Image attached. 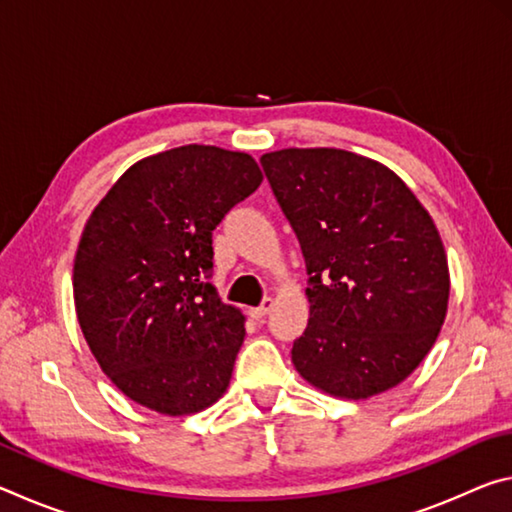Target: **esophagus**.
<instances>
[{
    "label": "esophagus",
    "mask_w": 512,
    "mask_h": 512,
    "mask_svg": "<svg viewBox=\"0 0 512 512\" xmlns=\"http://www.w3.org/2000/svg\"><path fill=\"white\" fill-rule=\"evenodd\" d=\"M271 309H273V298H266V300L262 302V305L255 307V309H250V316H253L255 320H264L266 314H268V311H271Z\"/></svg>",
    "instance_id": "34e87169"
}]
</instances>
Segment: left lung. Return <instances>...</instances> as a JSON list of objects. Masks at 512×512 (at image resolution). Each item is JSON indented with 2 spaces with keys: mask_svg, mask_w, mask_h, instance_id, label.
I'll use <instances>...</instances> for the list:
<instances>
[{
  "mask_svg": "<svg viewBox=\"0 0 512 512\" xmlns=\"http://www.w3.org/2000/svg\"><path fill=\"white\" fill-rule=\"evenodd\" d=\"M307 264L309 325L291 361L318 391L368 400L427 357L447 316L443 239L384 164L343 149L262 155Z\"/></svg>",
  "mask_w": 512,
  "mask_h": 512,
  "instance_id": "8db88e82",
  "label": "left lung"
}]
</instances>
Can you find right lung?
<instances>
[{
  "label": "right lung",
  "instance_id": "1",
  "mask_svg": "<svg viewBox=\"0 0 512 512\" xmlns=\"http://www.w3.org/2000/svg\"><path fill=\"white\" fill-rule=\"evenodd\" d=\"M262 178L253 155L187 144L135 162L92 210L74 257L76 316L133 402L178 418L228 391L246 316L210 282L212 230Z\"/></svg>",
  "mask_w": 512,
  "mask_h": 512
}]
</instances>
